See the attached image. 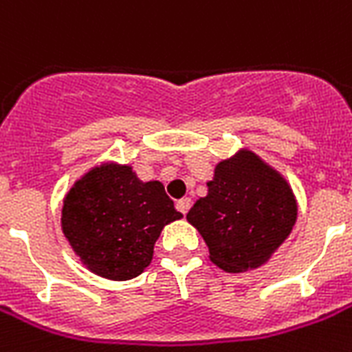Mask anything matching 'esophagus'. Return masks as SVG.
<instances>
[{
    "instance_id": "obj_1",
    "label": "esophagus",
    "mask_w": 352,
    "mask_h": 352,
    "mask_svg": "<svg viewBox=\"0 0 352 352\" xmlns=\"http://www.w3.org/2000/svg\"><path fill=\"white\" fill-rule=\"evenodd\" d=\"M190 206H192V199L182 197L181 201H177V210H179V212H181L182 215L188 214V210H190Z\"/></svg>"
}]
</instances>
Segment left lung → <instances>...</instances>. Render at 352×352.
Returning a JSON list of instances; mask_svg holds the SVG:
<instances>
[{"label":"left lung","mask_w":352,"mask_h":352,"mask_svg":"<svg viewBox=\"0 0 352 352\" xmlns=\"http://www.w3.org/2000/svg\"><path fill=\"white\" fill-rule=\"evenodd\" d=\"M296 217L287 181L252 151L219 162L208 195L186 215L208 245L210 259L226 272L261 267L287 239Z\"/></svg>","instance_id":"8db88e82"}]
</instances>
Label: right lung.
Wrapping results in <instances>:
<instances>
[{"label":"right lung","mask_w":352,"mask_h":352,"mask_svg":"<svg viewBox=\"0 0 352 352\" xmlns=\"http://www.w3.org/2000/svg\"><path fill=\"white\" fill-rule=\"evenodd\" d=\"M181 217L159 181H138L129 166L102 164L67 193L62 230L91 272L124 281L142 274L160 230Z\"/></svg>","instance_id":"add662e5"}]
</instances>
